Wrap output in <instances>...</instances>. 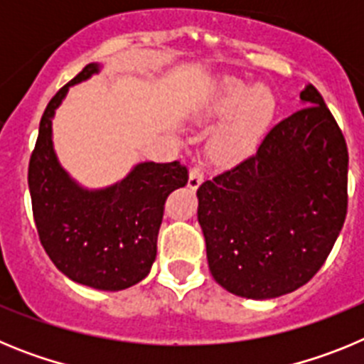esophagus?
<instances>
[{
	"label": "esophagus",
	"instance_id": "34e87169",
	"mask_svg": "<svg viewBox=\"0 0 364 364\" xmlns=\"http://www.w3.org/2000/svg\"><path fill=\"white\" fill-rule=\"evenodd\" d=\"M202 180H204V167L200 164H195L189 171V188L197 189L202 184Z\"/></svg>",
	"mask_w": 364,
	"mask_h": 364
}]
</instances>
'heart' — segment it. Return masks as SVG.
Wrapping results in <instances>:
<instances>
[{
  "label": "heart",
  "instance_id": "1",
  "mask_svg": "<svg viewBox=\"0 0 364 364\" xmlns=\"http://www.w3.org/2000/svg\"><path fill=\"white\" fill-rule=\"evenodd\" d=\"M275 107V96L268 87L252 89V85L240 80H228L208 111L218 118L235 112V117L215 136V156L224 162H237L250 156L272 124Z\"/></svg>",
  "mask_w": 364,
  "mask_h": 364
}]
</instances>
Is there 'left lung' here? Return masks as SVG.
Instances as JSON below:
<instances>
[{
    "mask_svg": "<svg viewBox=\"0 0 364 364\" xmlns=\"http://www.w3.org/2000/svg\"><path fill=\"white\" fill-rule=\"evenodd\" d=\"M301 100L304 107L273 125L255 153L197 189L211 275L240 297L306 284L345 224V134L314 85Z\"/></svg>",
    "mask_w": 364,
    "mask_h": 364,
    "instance_id": "obj_1",
    "label": "left lung"
}]
</instances>
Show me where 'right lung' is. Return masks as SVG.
I'll return each instance as SVG.
<instances>
[{"label":"right lung","mask_w":364,"mask_h":364,"mask_svg":"<svg viewBox=\"0 0 364 364\" xmlns=\"http://www.w3.org/2000/svg\"><path fill=\"white\" fill-rule=\"evenodd\" d=\"M95 73L96 63L83 67L45 107L28 162V189L40 242L54 266L74 282L118 291L149 273L164 205L189 175L178 160L144 162L111 188L87 191L74 184L54 154L50 120L67 89Z\"/></svg>","instance_id":"add662e5"}]
</instances>
